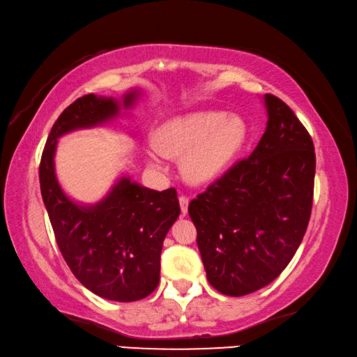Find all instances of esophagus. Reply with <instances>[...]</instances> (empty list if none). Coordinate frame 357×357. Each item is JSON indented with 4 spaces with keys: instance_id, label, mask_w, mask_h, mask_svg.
Returning a JSON list of instances; mask_svg holds the SVG:
<instances>
[{
    "instance_id": "obj_1",
    "label": "esophagus",
    "mask_w": 357,
    "mask_h": 357,
    "mask_svg": "<svg viewBox=\"0 0 357 357\" xmlns=\"http://www.w3.org/2000/svg\"><path fill=\"white\" fill-rule=\"evenodd\" d=\"M179 205H181V214L185 216V213H188V208H189V197L188 195H181L179 197Z\"/></svg>"
}]
</instances>
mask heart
<instances>
[{
    "instance_id": "obj_1",
    "label": "heart",
    "mask_w": 357,
    "mask_h": 357,
    "mask_svg": "<svg viewBox=\"0 0 357 357\" xmlns=\"http://www.w3.org/2000/svg\"><path fill=\"white\" fill-rule=\"evenodd\" d=\"M250 127L245 119L225 111L205 109L174 116L155 128L154 149L146 151L149 165L165 167V157L183 158L185 178L213 183L227 172L245 149Z\"/></svg>"
}]
</instances>
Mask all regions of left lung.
I'll return each instance as SVG.
<instances>
[{
    "mask_svg": "<svg viewBox=\"0 0 357 357\" xmlns=\"http://www.w3.org/2000/svg\"><path fill=\"white\" fill-rule=\"evenodd\" d=\"M252 154L189 203L206 278L224 296L270 284L301 246L313 203L316 155L307 128L275 95Z\"/></svg>",
    "mask_w": 357,
    "mask_h": 357,
    "instance_id": "8db88e82",
    "label": "left lung"
}]
</instances>
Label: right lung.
Here are the masks:
<instances>
[{
    "label": "right lung",
    "instance_id": "1",
    "mask_svg": "<svg viewBox=\"0 0 357 357\" xmlns=\"http://www.w3.org/2000/svg\"><path fill=\"white\" fill-rule=\"evenodd\" d=\"M138 97L133 89L121 101L93 93L77 98L55 121L39 165L43 202L61 256L89 291L116 302L141 301L157 287L163 240L181 213L176 190H152L122 176L103 200L81 205L60 188L54 158L60 137L105 126Z\"/></svg>",
    "mask_w": 357,
    "mask_h": 357
}]
</instances>
